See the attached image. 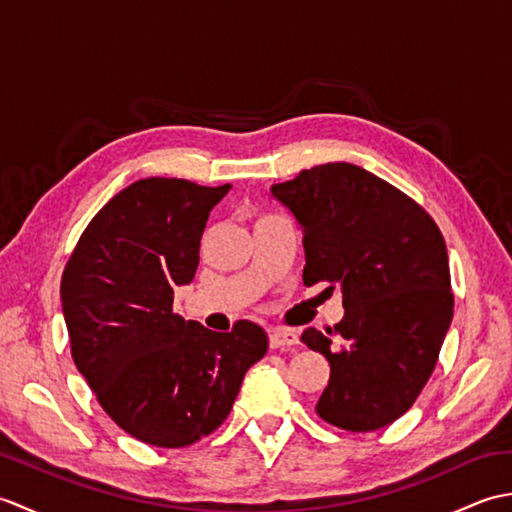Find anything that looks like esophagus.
<instances>
[{"label": "esophagus", "mask_w": 512, "mask_h": 512, "mask_svg": "<svg viewBox=\"0 0 512 512\" xmlns=\"http://www.w3.org/2000/svg\"><path fill=\"white\" fill-rule=\"evenodd\" d=\"M268 341L273 350H279V347H295L299 345V334L295 330H270Z\"/></svg>", "instance_id": "1"}]
</instances>
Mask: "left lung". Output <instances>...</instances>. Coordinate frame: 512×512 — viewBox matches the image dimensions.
<instances>
[{
  "instance_id": "left-lung-1",
  "label": "left lung",
  "mask_w": 512,
  "mask_h": 512,
  "mask_svg": "<svg viewBox=\"0 0 512 512\" xmlns=\"http://www.w3.org/2000/svg\"><path fill=\"white\" fill-rule=\"evenodd\" d=\"M270 193L303 233V284H339L343 295L334 328L301 336L330 363L317 413L347 431L387 427L427 385L453 319L440 228L405 193L350 162L303 169Z\"/></svg>"
}]
</instances>
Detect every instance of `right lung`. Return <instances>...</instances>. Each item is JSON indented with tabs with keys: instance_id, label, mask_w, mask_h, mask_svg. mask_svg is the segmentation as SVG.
<instances>
[{
	"instance_id": "1",
	"label": "right lung",
	"mask_w": 512,
	"mask_h": 512,
	"mask_svg": "<svg viewBox=\"0 0 512 512\" xmlns=\"http://www.w3.org/2000/svg\"><path fill=\"white\" fill-rule=\"evenodd\" d=\"M228 191L178 178L129 184L94 215L63 270L74 365L107 416L151 447L213 433L268 350L253 321L211 332L173 312V290L193 281L206 220Z\"/></svg>"
}]
</instances>
